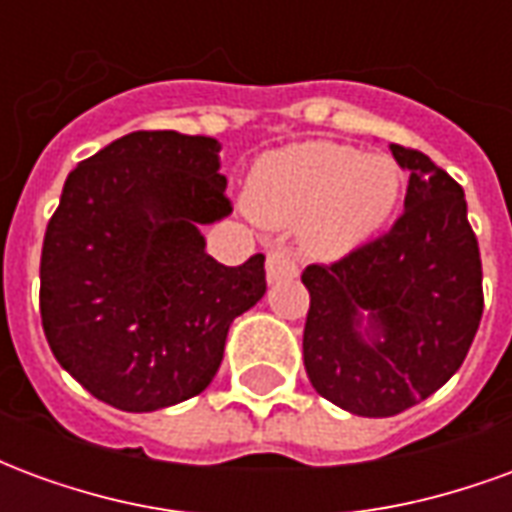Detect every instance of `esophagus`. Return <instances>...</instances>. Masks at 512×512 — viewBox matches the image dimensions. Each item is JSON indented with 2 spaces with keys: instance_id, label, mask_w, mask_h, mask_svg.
Returning a JSON list of instances; mask_svg holds the SVG:
<instances>
[{
  "instance_id": "1",
  "label": "esophagus",
  "mask_w": 512,
  "mask_h": 512,
  "mask_svg": "<svg viewBox=\"0 0 512 512\" xmlns=\"http://www.w3.org/2000/svg\"><path fill=\"white\" fill-rule=\"evenodd\" d=\"M266 274L268 282L271 285H277V282H285V279H293L299 274V266H296V260H293V252L285 249V246H277V249H271L266 257Z\"/></svg>"
}]
</instances>
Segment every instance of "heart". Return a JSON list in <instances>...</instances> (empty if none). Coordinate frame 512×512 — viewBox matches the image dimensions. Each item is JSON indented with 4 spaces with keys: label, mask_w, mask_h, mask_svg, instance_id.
<instances>
[{
    "label": "heart",
    "mask_w": 512,
    "mask_h": 512,
    "mask_svg": "<svg viewBox=\"0 0 512 512\" xmlns=\"http://www.w3.org/2000/svg\"><path fill=\"white\" fill-rule=\"evenodd\" d=\"M400 172L384 156H359L334 142H299L268 153L246 183V208L268 227L299 222L304 249L340 257L389 222Z\"/></svg>",
    "instance_id": "1"
}]
</instances>
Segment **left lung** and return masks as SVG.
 <instances>
[{"label":"left lung","instance_id":"left-lung-1","mask_svg":"<svg viewBox=\"0 0 512 512\" xmlns=\"http://www.w3.org/2000/svg\"><path fill=\"white\" fill-rule=\"evenodd\" d=\"M389 150L411 172L403 216L301 274L310 384L359 417H395L441 389L483 318V263L463 189L414 147Z\"/></svg>","mask_w":512,"mask_h":512}]
</instances>
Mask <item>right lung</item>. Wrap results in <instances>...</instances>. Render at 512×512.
Here are the masks:
<instances>
[{
	"label": "right lung",
	"mask_w": 512,
	"mask_h": 512,
	"mask_svg": "<svg viewBox=\"0 0 512 512\" xmlns=\"http://www.w3.org/2000/svg\"><path fill=\"white\" fill-rule=\"evenodd\" d=\"M211 136L134 131L73 169L40 255V321L68 373L120 411L200 395L266 257L222 266L200 227L233 211Z\"/></svg>",
	"instance_id": "obj_1"
}]
</instances>
